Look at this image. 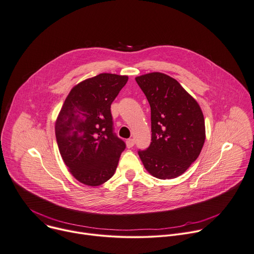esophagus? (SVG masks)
Masks as SVG:
<instances>
[{"label": "esophagus", "instance_id": "obj_1", "mask_svg": "<svg viewBox=\"0 0 254 254\" xmlns=\"http://www.w3.org/2000/svg\"><path fill=\"white\" fill-rule=\"evenodd\" d=\"M134 144H135L134 139L130 138V139H127V140H126V145H127V147H128V148L133 147V146H134Z\"/></svg>", "mask_w": 254, "mask_h": 254}]
</instances>
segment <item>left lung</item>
Returning <instances> with one entry per match:
<instances>
[{
	"label": "left lung",
	"mask_w": 254,
	"mask_h": 254,
	"mask_svg": "<svg viewBox=\"0 0 254 254\" xmlns=\"http://www.w3.org/2000/svg\"><path fill=\"white\" fill-rule=\"evenodd\" d=\"M151 110V143L138 154L145 170L160 180L183 175L199 157L206 139L202 109L181 83L162 72L135 77Z\"/></svg>",
	"instance_id": "8db88e82"
}]
</instances>
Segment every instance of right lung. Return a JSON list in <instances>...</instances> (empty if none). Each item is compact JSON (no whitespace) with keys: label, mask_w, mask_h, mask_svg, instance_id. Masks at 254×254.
<instances>
[{"label":"right lung","mask_w":254,"mask_h":254,"mask_svg":"<svg viewBox=\"0 0 254 254\" xmlns=\"http://www.w3.org/2000/svg\"><path fill=\"white\" fill-rule=\"evenodd\" d=\"M127 75L100 73L70 90L55 121L64 162L79 183L98 187L115 174L124 141L113 133L111 104Z\"/></svg>","instance_id":"obj_1"}]
</instances>
